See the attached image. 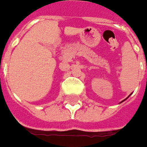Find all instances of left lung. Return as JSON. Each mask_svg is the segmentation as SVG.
Listing matches in <instances>:
<instances>
[{
  "instance_id": "8db88e82",
  "label": "left lung",
  "mask_w": 147,
  "mask_h": 147,
  "mask_svg": "<svg viewBox=\"0 0 147 147\" xmlns=\"http://www.w3.org/2000/svg\"><path fill=\"white\" fill-rule=\"evenodd\" d=\"M131 94H130V95H131ZM130 95H129V96H130ZM129 97H128V98H129ZM127 98H125V99H124V100H123L122 102H120V103H121V102H124V101H125V100H126V99H127Z\"/></svg>"
}]
</instances>
